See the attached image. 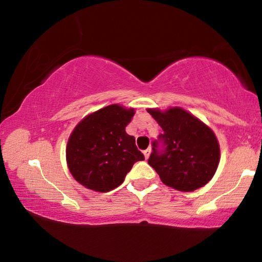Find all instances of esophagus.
<instances>
[{"label": "esophagus", "mask_w": 262, "mask_h": 262, "mask_svg": "<svg viewBox=\"0 0 262 262\" xmlns=\"http://www.w3.org/2000/svg\"><path fill=\"white\" fill-rule=\"evenodd\" d=\"M150 151H151V149H150V148H148L147 150H144V151H143L145 159H148V158H149V156H150Z\"/></svg>", "instance_id": "34e87169"}]
</instances>
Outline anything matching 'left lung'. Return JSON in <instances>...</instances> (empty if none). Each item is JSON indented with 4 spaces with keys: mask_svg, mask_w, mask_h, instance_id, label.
<instances>
[{
    "mask_svg": "<svg viewBox=\"0 0 262 262\" xmlns=\"http://www.w3.org/2000/svg\"><path fill=\"white\" fill-rule=\"evenodd\" d=\"M148 112L162 127L163 134L152 142L148 159L168 187L192 192L205 186L217 170L220 145L209 127L180 107Z\"/></svg>",
    "mask_w": 262,
    "mask_h": 262,
    "instance_id": "8db88e82",
    "label": "left lung"
}]
</instances>
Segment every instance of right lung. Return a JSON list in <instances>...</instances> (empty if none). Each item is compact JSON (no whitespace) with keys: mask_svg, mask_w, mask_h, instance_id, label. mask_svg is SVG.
<instances>
[{"mask_svg":"<svg viewBox=\"0 0 262 262\" xmlns=\"http://www.w3.org/2000/svg\"><path fill=\"white\" fill-rule=\"evenodd\" d=\"M134 108L113 104L88 115L75 127L66 150L70 173L79 184L96 192L120 186L136 162L144 156L128 135Z\"/></svg>","mask_w":262,"mask_h":262,"instance_id":"right-lung-1","label":"right lung"}]
</instances>
